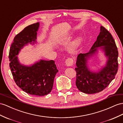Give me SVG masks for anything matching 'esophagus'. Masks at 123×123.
Listing matches in <instances>:
<instances>
[{
  "label": "esophagus",
  "instance_id": "esophagus-1",
  "mask_svg": "<svg viewBox=\"0 0 123 123\" xmlns=\"http://www.w3.org/2000/svg\"><path fill=\"white\" fill-rule=\"evenodd\" d=\"M73 63H74V61H73V59L71 58H68L67 60H66L65 61V63L66 65L68 67H70V66H72V65L73 64Z\"/></svg>",
  "mask_w": 123,
  "mask_h": 123
}]
</instances>
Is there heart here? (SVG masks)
<instances>
[{
	"label": "heart",
	"mask_w": 123,
	"mask_h": 123,
	"mask_svg": "<svg viewBox=\"0 0 123 123\" xmlns=\"http://www.w3.org/2000/svg\"><path fill=\"white\" fill-rule=\"evenodd\" d=\"M78 43H79V42H78V41H77V43H76V45H78Z\"/></svg>",
	"instance_id": "heart-1"
}]
</instances>
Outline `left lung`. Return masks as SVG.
Segmentation results:
<instances>
[{
	"mask_svg": "<svg viewBox=\"0 0 123 123\" xmlns=\"http://www.w3.org/2000/svg\"><path fill=\"white\" fill-rule=\"evenodd\" d=\"M100 28V33L89 52L80 53L77 56V68H75L76 85L78 90L85 93H96L105 89L114 79L118 71V52L115 40L105 27ZM99 46L105 51L108 60L106 67L95 73L90 71L86 63L87 58L95 53Z\"/></svg>",
	"mask_w": 123,
	"mask_h": 123,
	"instance_id": "obj_1",
	"label": "left lung"
}]
</instances>
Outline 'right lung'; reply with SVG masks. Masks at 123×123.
<instances>
[{"label":"right lung","mask_w":123,"mask_h":123,"mask_svg":"<svg viewBox=\"0 0 123 123\" xmlns=\"http://www.w3.org/2000/svg\"><path fill=\"white\" fill-rule=\"evenodd\" d=\"M39 25L38 22L30 25L15 36L9 51V67L18 86L29 94L43 96L52 90L58 72L55 62L40 60L32 66L26 67L20 64L16 56L23 46L32 42L35 43Z\"/></svg>","instance_id":"1"}]
</instances>
